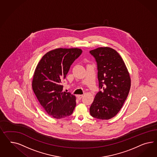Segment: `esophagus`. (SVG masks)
Segmentation results:
<instances>
[{
    "mask_svg": "<svg viewBox=\"0 0 157 157\" xmlns=\"http://www.w3.org/2000/svg\"><path fill=\"white\" fill-rule=\"evenodd\" d=\"M83 95L80 94V95H77V97H78V98L79 100H81V99H82V98L83 97Z\"/></svg>",
    "mask_w": 157,
    "mask_h": 157,
    "instance_id": "34e87169",
    "label": "esophagus"
}]
</instances>
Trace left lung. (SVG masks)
<instances>
[{
    "label": "left lung",
    "instance_id": "8db88e82",
    "mask_svg": "<svg viewBox=\"0 0 157 157\" xmlns=\"http://www.w3.org/2000/svg\"><path fill=\"white\" fill-rule=\"evenodd\" d=\"M90 53L97 63L99 83L90 113L96 119L108 120L118 113L127 99L130 76L123 60L113 49L100 47Z\"/></svg>",
    "mask_w": 157,
    "mask_h": 157
}]
</instances>
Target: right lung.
<instances>
[{"instance_id":"1","label":"right lung","mask_w":157,"mask_h":157,"mask_svg":"<svg viewBox=\"0 0 157 157\" xmlns=\"http://www.w3.org/2000/svg\"><path fill=\"white\" fill-rule=\"evenodd\" d=\"M82 52L78 48H58L47 53L34 74L32 87L39 102L53 118H65L72 113L75 97L63 92L62 82L70 67Z\"/></svg>"}]
</instances>
